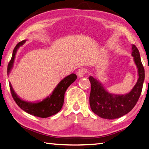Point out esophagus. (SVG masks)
<instances>
[{"label":"esophagus","mask_w":149,"mask_h":149,"mask_svg":"<svg viewBox=\"0 0 149 149\" xmlns=\"http://www.w3.org/2000/svg\"><path fill=\"white\" fill-rule=\"evenodd\" d=\"M86 73V70L84 69H80L77 71V75L78 77H83Z\"/></svg>","instance_id":"esophagus-1"}]
</instances>
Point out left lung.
<instances>
[{"instance_id":"left-lung-1","label":"left lung","mask_w":149,"mask_h":149,"mask_svg":"<svg viewBox=\"0 0 149 149\" xmlns=\"http://www.w3.org/2000/svg\"><path fill=\"white\" fill-rule=\"evenodd\" d=\"M132 56L136 64L138 79L133 89L124 95H115L109 93L97 79L89 77L91 91L89 102L92 111L95 114L106 119H115L128 113L139 99L145 79V70L142 65L140 52L135 45H132Z\"/></svg>"}]
</instances>
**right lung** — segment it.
<instances>
[{"label":"right lung","mask_w":149,"mask_h":149,"mask_svg":"<svg viewBox=\"0 0 149 149\" xmlns=\"http://www.w3.org/2000/svg\"><path fill=\"white\" fill-rule=\"evenodd\" d=\"M26 40L18 42L13 49L11 61L8 65V74H9L14 63L16 53L18 48L24 45ZM77 77L75 74H71L61 80L53 91L49 96L45 98L42 101L38 102H30L21 100L15 91H13L11 84H9L10 91L13 100L18 107L27 113L41 118H47L54 115L61 110L64 104V94L69 86L77 80Z\"/></svg>","instance_id":"right-lung-1"}]
</instances>
